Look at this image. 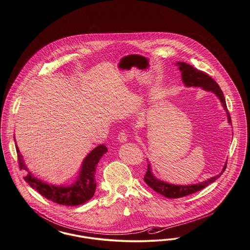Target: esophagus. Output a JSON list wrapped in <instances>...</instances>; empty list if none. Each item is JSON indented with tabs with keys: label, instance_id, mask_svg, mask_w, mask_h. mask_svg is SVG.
Returning a JSON list of instances; mask_svg holds the SVG:
<instances>
[{
	"label": "esophagus",
	"instance_id": "obj_1",
	"mask_svg": "<svg viewBox=\"0 0 250 250\" xmlns=\"http://www.w3.org/2000/svg\"><path fill=\"white\" fill-rule=\"evenodd\" d=\"M127 137H128L127 134L125 131H122V132H120L117 139H118L120 143H125L127 141Z\"/></svg>",
	"mask_w": 250,
	"mask_h": 250
}]
</instances>
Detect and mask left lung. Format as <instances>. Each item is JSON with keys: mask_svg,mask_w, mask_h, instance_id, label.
<instances>
[{"mask_svg": "<svg viewBox=\"0 0 250 250\" xmlns=\"http://www.w3.org/2000/svg\"><path fill=\"white\" fill-rule=\"evenodd\" d=\"M177 65L179 66V70L182 72V80L186 86H188V87H192V86L193 87H202L203 90L214 93V95L219 98V100L222 103V106L226 110L228 122H229V124H231L230 115L227 108L226 100H225L223 92L221 91L219 85L216 83L210 76H208V74H206L205 72L198 70L197 68H194L190 64H188L183 62H178ZM226 167L227 162L222 171L219 174L215 175L212 178L208 179L204 182H202L200 184L191 185V186H175V185L167 184L166 182H163V181H160V180L155 178L154 174L152 173L151 166L149 164L147 167V171L144 175V181L153 190L163 195L164 197L168 198V199H178V198H182V197L190 195L193 193H196L197 191L202 190L204 188L209 186L210 184L214 183L216 179L219 178L221 176V174L226 169Z\"/></svg>", "mask_w": 250, "mask_h": 250, "instance_id": "obj_1", "label": "left lung"}]
</instances>
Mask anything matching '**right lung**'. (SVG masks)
<instances>
[{"mask_svg": "<svg viewBox=\"0 0 250 250\" xmlns=\"http://www.w3.org/2000/svg\"><path fill=\"white\" fill-rule=\"evenodd\" d=\"M16 150L18 154L20 168L28 171V173L23 178L30 185V187H32L39 194H41L43 197H45L51 202L62 205L77 206L89 201L95 195L96 188L95 177L96 167L101 156L105 153H107V148L103 144H100L97 147H95V149L85 157L78 180L68 187L51 186L34 177V175L28 170L27 167L25 166L23 157L17 145Z\"/></svg>", "mask_w": 250, "mask_h": 250, "instance_id": "obj_1", "label": "right lung"}]
</instances>
